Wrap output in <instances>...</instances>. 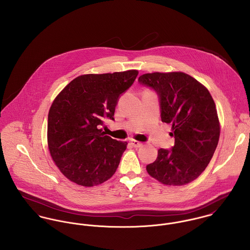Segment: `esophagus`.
<instances>
[{"label": "esophagus", "instance_id": "34e87169", "mask_svg": "<svg viewBox=\"0 0 250 250\" xmlns=\"http://www.w3.org/2000/svg\"><path fill=\"white\" fill-rule=\"evenodd\" d=\"M131 144L134 146V147H136V148H139V147H142L143 144L142 143H140V142H138V141H135V140H133V141H131Z\"/></svg>", "mask_w": 250, "mask_h": 250}]
</instances>
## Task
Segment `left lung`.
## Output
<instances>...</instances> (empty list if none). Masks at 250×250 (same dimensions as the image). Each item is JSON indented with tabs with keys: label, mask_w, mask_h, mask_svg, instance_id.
<instances>
[{
	"label": "left lung",
	"mask_w": 250,
	"mask_h": 250,
	"mask_svg": "<svg viewBox=\"0 0 250 250\" xmlns=\"http://www.w3.org/2000/svg\"><path fill=\"white\" fill-rule=\"evenodd\" d=\"M139 82L160 97L161 118L171 124V150L159 149L148 174L164 185L183 186L207 167L217 146L220 124L214 99L206 86L184 72L143 74Z\"/></svg>",
	"instance_id": "8db88e82"
}]
</instances>
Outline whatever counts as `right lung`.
<instances>
[{
	"label": "right lung",
	"instance_id": "add662e5",
	"mask_svg": "<svg viewBox=\"0 0 250 250\" xmlns=\"http://www.w3.org/2000/svg\"><path fill=\"white\" fill-rule=\"evenodd\" d=\"M138 70L84 74L55 98L48 114L47 142L61 172L83 187L100 185L116 171L127 142L105 136V118L113 119L120 94L135 82Z\"/></svg>",
	"mask_w": 250,
	"mask_h": 250
}]
</instances>
